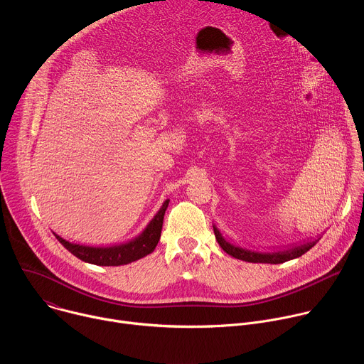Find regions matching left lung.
Returning <instances> with one entry per match:
<instances>
[{
    "label": "left lung",
    "instance_id": "obj_1",
    "mask_svg": "<svg viewBox=\"0 0 364 364\" xmlns=\"http://www.w3.org/2000/svg\"><path fill=\"white\" fill-rule=\"evenodd\" d=\"M215 235H216V239H218L219 245L222 246V249H223L226 253L232 255L233 257L243 259V261H249V262H256L257 259H261V255H257V253H255V252L245 250V249H240V247H237V246L230 245L229 242H226V240L222 237L220 232L216 230V229H215Z\"/></svg>",
    "mask_w": 364,
    "mask_h": 364
}]
</instances>
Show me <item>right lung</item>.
I'll list each match as a JSON object with an SVG mask.
<instances>
[{
	"mask_svg": "<svg viewBox=\"0 0 364 364\" xmlns=\"http://www.w3.org/2000/svg\"><path fill=\"white\" fill-rule=\"evenodd\" d=\"M161 220H163V216H160L157 220H155L139 239L122 246L97 249V247L72 245L63 239H60V242L65 245L66 249H69V252H72L75 256H77L85 262L102 265V267L127 265L154 252L161 236V229H163Z\"/></svg>",
	"mask_w": 364,
	"mask_h": 364,
	"instance_id": "add662e5",
	"label": "right lung"
}]
</instances>
